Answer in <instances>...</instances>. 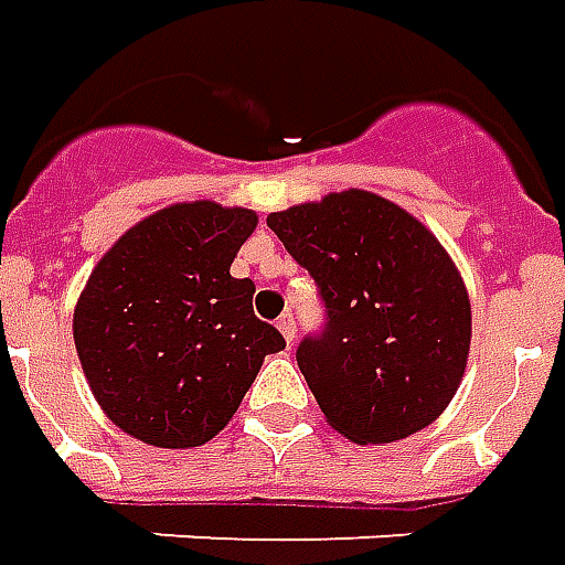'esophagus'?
I'll return each mask as SVG.
<instances>
[{
    "label": "esophagus",
    "mask_w": 565,
    "mask_h": 565,
    "mask_svg": "<svg viewBox=\"0 0 565 565\" xmlns=\"http://www.w3.org/2000/svg\"><path fill=\"white\" fill-rule=\"evenodd\" d=\"M278 331L284 333V340H287V343H294V340H297V318H294L290 312H284L281 318H278Z\"/></svg>",
    "instance_id": "34e87169"
}]
</instances>
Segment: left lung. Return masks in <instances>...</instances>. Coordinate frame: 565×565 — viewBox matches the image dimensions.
<instances>
[{"label":"left lung","instance_id":"left-lung-1","mask_svg":"<svg viewBox=\"0 0 565 565\" xmlns=\"http://www.w3.org/2000/svg\"><path fill=\"white\" fill-rule=\"evenodd\" d=\"M318 284L321 333L297 362L328 424L359 445L429 427L470 355V299L445 247L393 201L349 188L268 216Z\"/></svg>","mask_w":565,"mask_h":565}]
</instances>
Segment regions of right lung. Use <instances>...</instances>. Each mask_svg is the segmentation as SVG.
Listing matches in <instances>:
<instances>
[{"label": "right lung", "mask_w": 565, "mask_h": 565, "mask_svg": "<svg viewBox=\"0 0 565 565\" xmlns=\"http://www.w3.org/2000/svg\"><path fill=\"white\" fill-rule=\"evenodd\" d=\"M256 213L172 203L102 256L73 312V343L102 412L157 448L210 443L237 412L278 328L253 315L256 284L232 278Z\"/></svg>", "instance_id": "1"}]
</instances>
